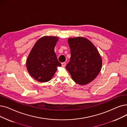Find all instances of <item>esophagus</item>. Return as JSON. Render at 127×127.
<instances>
[{"instance_id":"esophagus-1","label":"esophagus","mask_w":127,"mask_h":127,"mask_svg":"<svg viewBox=\"0 0 127 127\" xmlns=\"http://www.w3.org/2000/svg\"><path fill=\"white\" fill-rule=\"evenodd\" d=\"M61 64H62V67H65V66H66V63H65V62H63V63H61Z\"/></svg>"}]
</instances>
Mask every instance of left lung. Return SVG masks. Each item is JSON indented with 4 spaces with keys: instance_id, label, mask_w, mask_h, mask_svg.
I'll return each mask as SVG.
<instances>
[{
    "instance_id": "obj_1",
    "label": "left lung",
    "mask_w": 127,
    "mask_h": 127,
    "mask_svg": "<svg viewBox=\"0 0 127 127\" xmlns=\"http://www.w3.org/2000/svg\"><path fill=\"white\" fill-rule=\"evenodd\" d=\"M68 43L71 57L66 68L77 84L90 83L102 68V60L97 49L91 41L83 37L69 38Z\"/></svg>"
}]
</instances>
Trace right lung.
<instances>
[{
  "mask_svg": "<svg viewBox=\"0 0 127 127\" xmlns=\"http://www.w3.org/2000/svg\"><path fill=\"white\" fill-rule=\"evenodd\" d=\"M59 40L56 36H45L38 39L26 60V67L30 74L37 81L46 82L50 80L61 66L54 52Z\"/></svg>",
  "mask_w": 127,
  "mask_h": 127,
  "instance_id": "add662e5",
  "label": "right lung"
}]
</instances>
